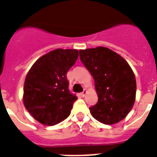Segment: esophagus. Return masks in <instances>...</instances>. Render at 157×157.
Here are the masks:
<instances>
[{
    "mask_svg": "<svg viewBox=\"0 0 157 157\" xmlns=\"http://www.w3.org/2000/svg\"><path fill=\"white\" fill-rule=\"evenodd\" d=\"M86 93H87V91L85 90H85L83 91L82 93H80V96H81V97H85V95H86Z\"/></svg>",
    "mask_w": 157,
    "mask_h": 157,
    "instance_id": "esophagus-1",
    "label": "esophagus"
}]
</instances>
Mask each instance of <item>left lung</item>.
Wrapping results in <instances>:
<instances>
[{"mask_svg": "<svg viewBox=\"0 0 157 157\" xmlns=\"http://www.w3.org/2000/svg\"><path fill=\"white\" fill-rule=\"evenodd\" d=\"M80 58L93 76L98 96L89 108L95 119L105 124L124 119L133 107L136 83L129 64L117 52L105 47L80 50Z\"/></svg>", "mask_w": 157, "mask_h": 157, "instance_id": "1", "label": "left lung"}]
</instances>
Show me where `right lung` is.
<instances>
[{
	"label": "right lung",
	"mask_w": 157,
	"mask_h": 157,
	"mask_svg": "<svg viewBox=\"0 0 157 157\" xmlns=\"http://www.w3.org/2000/svg\"><path fill=\"white\" fill-rule=\"evenodd\" d=\"M78 56V50L57 48L40 57L28 72L24 105L42 124L55 125L70 115L77 97L68 89L66 74Z\"/></svg>",
	"instance_id": "right-lung-1"
}]
</instances>
